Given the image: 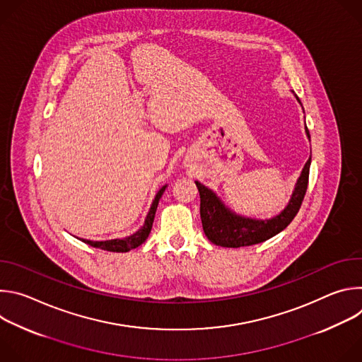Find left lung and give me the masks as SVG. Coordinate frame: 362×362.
Masks as SVG:
<instances>
[{
  "label": "left lung",
  "instance_id": "left-lung-1",
  "mask_svg": "<svg viewBox=\"0 0 362 362\" xmlns=\"http://www.w3.org/2000/svg\"><path fill=\"white\" fill-rule=\"evenodd\" d=\"M305 132L309 137V130L306 126ZM309 165H311V159L305 163L300 177L298 179L295 192L286 208L278 216L268 221H256L232 214L229 209L225 208L223 203L212 190L196 182L200 194V219L204 235L218 246L240 247L265 242L284 230L300 209L302 200L308 189Z\"/></svg>",
  "mask_w": 362,
  "mask_h": 362
}]
</instances>
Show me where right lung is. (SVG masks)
Here are the masks:
<instances>
[{
	"instance_id": "obj_1",
	"label": "right lung",
	"mask_w": 362,
	"mask_h": 362,
	"mask_svg": "<svg viewBox=\"0 0 362 362\" xmlns=\"http://www.w3.org/2000/svg\"><path fill=\"white\" fill-rule=\"evenodd\" d=\"M166 186H163L156 197H154L153 203H151V208L148 211V215L144 221V225L141 229H139L136 233H133L132 236L129 238H123V239H113V240H105V242H93V240H86V239H81L84 243L93 246V247H98V249H103V250H109V252H129L137 246H140L148 236L150 230H151V226H153V221H154V215H156V209H158V204H159V200L165 192Z\"/></svg>"
}]
</instances>
